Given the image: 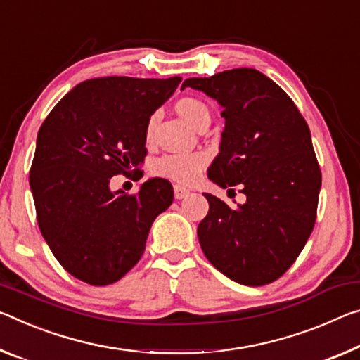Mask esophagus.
<instances>
[{
    "mask_svg": "<svg viewBox=\"0 0 360 360\" xmlns=\"http://www.w3.org/2000/svg\"><path fill=\"white\" fill-rule=\"evenodd\" d=\"M189 191L186 189V187L182 186H174V198L176 200H182V198H186L187 195H189Z\"/></svg>",
    "mask_w": 360,
    "mask_h": 360,
    "instance_id": "esophagus-1",
    "label": "esophagus"
}]
</instances>
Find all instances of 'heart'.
Returning a JSON list of instances; mask_svg holds the SVG:
<instances>
[{
  "instance_id": "heart-1",
  "label": "heart",
  "mask_w": 360,
  "mask_h": 360,
  "mask_svg": "<svg viewBox=\"0 0 360 360\" xmlns=\"http://www.w3.org/2000/svg\"><path fill=\"white\" fill-rule=\"evenodd\" d=\"M176 110L189 124H195V122L205 113H208L207 105L202 101L193 98H184L178 101ZM153 129V118L149 120L147 124V138H150ZM210 162L208 153L205 152H186V153H165L158 157L152 163V173L169 181L178 182V184H192L193 181L200 178L203 169L207 168Z\"/></svg>"
}]
</instances>
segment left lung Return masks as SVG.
<instances>
[{
    "instance_id": "1",
    "label": "left lung",
    "mask_w": 360,
    "mask_h": 360,
    "mask_svg": "<svg viewBox=\"0 0 360 360\" xmlns=\"http://www.w3.org/2000/svg\"><path fill=\"white\" fill-rule=\"evenodd\" d=\"M187 86L224 107L221 152L208 178L222 189L240 186L247 195L231 208L205 193L210 210L197 229L200 247L233 282L271 283L292 267L316 224L322 173L309 127L292 98L255 68L189 78L181 89Z\"/></svg>"
}]
</instances>
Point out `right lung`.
<instances>
[{"instance_id":"add662e5","label":"right lung","mask_w":360,"mask_h":360,"mask_svg":"<svg viewBox=\"0 0 360 360\" xmlns=\"http://www.w3.org/2000/svg\"><path fill=\"white\" fill-rule=\"evenodd\" d=\"M181 77H101L67 93L38 131L30 189L38 227L56 259L84 283L104 287L138 264L152 222L173 203L167 179L112 192L113 176L147 155L150 115Z\"/></svg>"}]
</instances>
